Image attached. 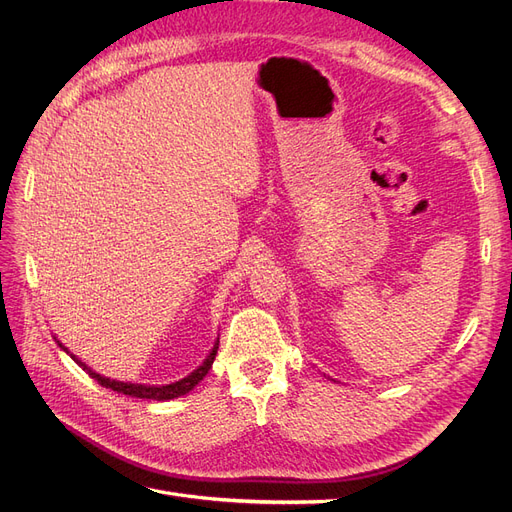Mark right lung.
Returning a JSON list of instances; mask_svg holds the SVG:
<instances>
[{"mask_svg": "<svg viewBox=\"0 0 512 512\" xmlns=\"http://www.w3.org/2000/svg\"><path fill=\"white\" fill-rule=\"evenodd\" d=\"M62 348H64V344L62 342H58ZM218 346H220V338L215 340V344H213V348H211V353L207 355V359L191 373V375H186V378H182L180 382H174V384H166V386H145V384H128V382H116V380H110V378H103V375H99V373H95L91 367H87L83 361H78L74 355H70L80 367H83L91 378L97 382V384H101L103 388H110V390H114V392H120V394H128V396H134V398H149V400H172V398H178V396H182V394H186V392H191L203 378L207 375V371L211 369V365H213V361H215V355H218ZM66 351V348H64ZM68 353V351H66Z\"/></svg>", "mask_w": 512, "mask_h": 512, "instance_id": "right-lung-1", "label": "right lung"}]
</instances>
